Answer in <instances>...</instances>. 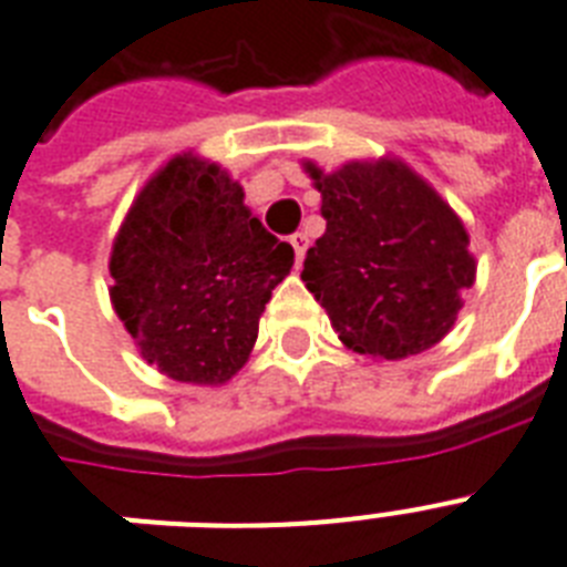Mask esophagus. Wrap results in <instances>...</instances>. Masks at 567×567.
<instances>
[{
	"mask_svg": "<svg viewBox=\"0 0 567 567\" xmlns=\"http://www.w3.org/2000/svg\"><path fill=\"white\" fill-rule=\"evenodd\" d=\"M289 246H292V251H296V266H301V260H305L307 255V246H310L307 234H292V237H289Z\"/></svg>",
	"mask_w": 567,
	"mask_h": 567,
	"instance_id": "obj_1",
	"label": "esophagus"
}]
</instances>
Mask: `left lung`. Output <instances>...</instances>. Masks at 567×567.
Masks as SVG:
<instances>
[{"instance_id": "obj_1", "label": "left lung", "mask_w": 567, "mask_h": 567, "mask_svg": "<svg viewBox=\"0 0 567 567\" xmlns=\"http://www.w3.org/2000/svg\"><path fill=\"white\" fill-rule=\"evenodd\" d=\"M301 166L328 221L301 280L339 342L371 360H404L442 342L477 278L454 207L401 157L348 161L333 172Z\"/></svg>"}]
</instances>
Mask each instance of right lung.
<instances>
[{
  "instance_id": "add662e5",
  "label": "right lung",
  "mask_w": 567,
  "mask_h": 567,
  "mask_svg": "<svg viewBox=\"0 0 567 567\" xmlns=\"http://www.w3.org/2000/svg\"><path fill=\"white\" fill-rule=\"evenodd\" d=\"M292 257L228 169L181 152L143 184L113 237L111 305L148 365L221 386L251 357Z\"/></svg>"
}]
</instances>
